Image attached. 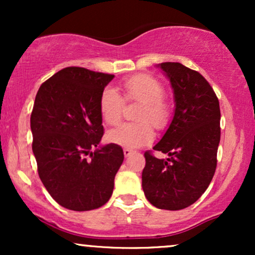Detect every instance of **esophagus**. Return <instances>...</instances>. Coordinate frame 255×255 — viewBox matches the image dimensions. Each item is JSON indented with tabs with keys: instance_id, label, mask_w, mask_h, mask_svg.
<instances>
[{
	"instance_id": "obj_1",
	"label": "esophagus",
	"mask_w": 255,
	"mask_h": 255,
	"mask_svg": "<svg viewBox=\"0 0 255 255\" xmlns=\"http://www.w3.org/2000/svg\"><path fill=\"white\" fill-rule=\"evenodd\" d=\"M124 153H125V157H129L131 153H133V150H130V148H124Z\"/></svg>"
}]
</instances>
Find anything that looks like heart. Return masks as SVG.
<instances>
[{"mask_svg":"<svg viewBox=\"0 0 255 255\" xmlns=\"http://www.w3.org/2000/svg\"><path fill=\"white\" fill-rule=\"evenodd\" d=\"M124 98L113 87H105L99 97V113L107 125L116 126L121 121L125 102H139L136 122L125 124L109 131L108 139L126 147H139L151 142L154 128L163 130L171 119L170 104L164 99L165 90L162 83L151 74L131 75L121 85Z\"/></svg>","mask_w":255,"mask_h":255,"instance_id":"obj_1","label":"heart"}]
</instances>
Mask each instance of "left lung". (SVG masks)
I'll return each instance as SVG.
<instances>
[{
  "mask_svg": "<svg viewBox=\"0 0 255 255\" xmlns=\"http://www.w3.org/2000/svg\"><path fill=\"white\" fill-rule=\"evenodd\" d=\"M160 68L170 79L176 108L168 130L153 147L169 158L145 152L142 189L157 209L176 211L194 204L215 175L221 109L215 91L200 73L178 62H163Z\"/></svg>",
  "mask_w": 255,
  "mask_h": 255,
  "instance_id": "8db88e82",
  "label": "left lung"
}]
</instances>
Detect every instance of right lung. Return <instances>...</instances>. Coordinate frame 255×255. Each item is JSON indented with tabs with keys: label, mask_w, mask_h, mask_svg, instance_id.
Segmentation results:
<instances>
[{
	"label": "right lung",
	"mask_w": 255,
	"mask_h": 255,
	"mask_svg": "<svg viewBox=\"0 0 255 255\" xmlns=\"http://www.w3.org/2000/svg\"><path fill=\"white\" fill-rule=\"evenodd\" d=\"M113 78L67 67L44 81L34 99L31 130L38 175L52 199L73 211L107 204L124 162L116 144L91 152L104 134L99 97Z\"/></svg>",
	"instance_id": "add662e5"
}]
</instances>
